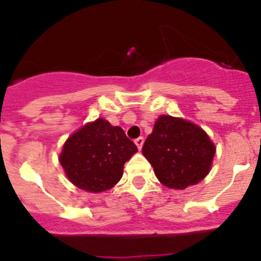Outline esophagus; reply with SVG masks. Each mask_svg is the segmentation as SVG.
I'll return each instance as SVG.
<instances>
[{
	"mask_svg": "<svg viewBox=\"0 0 261 261\" xmlns=\"http://www.w3.org/2000/svg\"><path fill=\"white\" fill-rule=\"evenodd\" d=\"M135 144L137 145L138 149H140V150H141V149H142V145H144V137H138V138H136V140H135Z\"/></svg>",
	"mask_w": 261,
	"mask_h": 261,
	"instance_id": "34e87169",
	"label": "esophagus"
}]
</instances>
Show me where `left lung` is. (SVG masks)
<instances>
[{
    "label": "left lung",
    "mask_w": 261,
    "mask_h": 261,
    "mask_svg": "<svg viewBox=\"0 0 261 261\" xmlns=\"http://www.w3.org/2000/svg\"><path fill=\"white\" fill-rule=\"evenodd\" d=\"M216 147L196 124L162 115L146 138L142 154L153 166L158 180L174 190H184L208 175Z\"/></svg>",
    "instance_id": "left-lung-1"
}]
</instances>
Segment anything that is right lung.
I'll return each instance as SVG.
<instances>
[{
    "label": "right lung",
    "mask_w": 261,
    "mask_h": 261,
    "mask_svg": "<svg viewBox=\"0 0 261 261\" xmlns=\"http://www.w3.org/2000/svg\"><path fill=\"white\" fill-rule=\"evenodd\" d=\"M137 151L120 126L95 120L71 135L62 147L60 163L69 180L87 192H103L123 176L124 163Z\"/></svg>",
    "instance_id": "add662e5"
}]
</instances>
